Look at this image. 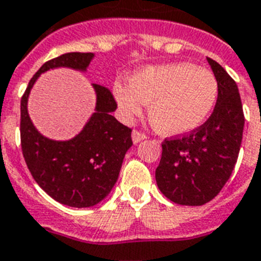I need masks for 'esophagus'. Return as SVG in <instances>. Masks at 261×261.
Listing matches in <instances>:
<instances>
[{
	"instance_id": "34e87169",
	"label": "esophagus",
	"mask_w": 261,
	"mask_h": 261,
	"mask_svg": "<svg viewBox=\"0 0 261 261\" xmlns=\"http://www.w3.org/2000/svg\"><path fill=\"white\" fill-rule=\"evenodd\" d=\"M144 139H145V135H144V133L139 132V130H133L132 132V140L135 144L140 143V141H143Z\"/></svg>"
}]
</instances>
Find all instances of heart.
I'll use <instances>...</instances> for the list:
<instances>
[{
  "instance_id": "b5f03b06",
  "label": "heart",
  "mask_w": 261,
  "mask_h": 261,
  "mask_svg": "<svg viewBox=\"0 0 261 261\" xmlns=\"http://www.w3.org/2000/svg\"><path fill=\"white\" fill-rule=\"evenodd\" d=\"M114 97L121 114L132 120L148 105L152 126L164 136H183L205 124L218 98L213 72L191 63L148 66L137 70L129 86L116 83Z\"/></svg>"
}]
</instances>
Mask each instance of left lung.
Wrapping results in <instances>:
<instances>
[{"mask_svg": "<svg viewBox=\"0 0 261 261\" xmlns=\"http://www.w3.org/2000/svg\"><path fill=\"white\" fill-rule=\"evenodd\" d=\"M207 63L218 82L213 113L187 136L164 140L155 171L160 191L178 205L212 201L230 178L243 140L245 120L239 87L216 60L207 58Z\"/></svg>", "mask_w": 261, "mask_h": 261, "instance_id": "1", "label": "left lung"}]
</instances>
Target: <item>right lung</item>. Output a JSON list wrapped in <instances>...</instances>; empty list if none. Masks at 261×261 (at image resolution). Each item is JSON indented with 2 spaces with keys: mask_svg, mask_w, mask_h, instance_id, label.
<instances>
[{
  "mask_svg": "<svg viewBox=\"0 0 261 261\" xmlns=\"http://www.w3.org/2000/svg\"><path fill=\"white\" fill-rule=\"evenodd\" d=\"M94 54L68 52L49 60L33 75L21 98V148L33 179L62 205L91 207L113 190L125 153L132 147L130 129L112 116L117 109L106 87L93 83L94 113L82 130L68 140H54L41 135L28 113L31 90L41 74L55 68L86 72Z\"/></svg>",
  "mask_w": 261,
  "mask_h": 261,
  "instance_id": "1",
  "label": "right lung"
}]
</instances>
